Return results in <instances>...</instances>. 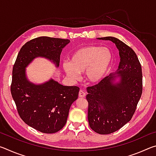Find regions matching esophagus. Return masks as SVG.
<instances>
[{
  "mask_svg": "<svg viewBox=\"0 0 156 156\" xmlns=\"http://www.w3.org/2000/svg\"><path fill=\"white\" fill-rule=\"evenodd\" d=\"M78 96H79V97H80V98H84L86 96V94L84 93V92L83 90H80V91H79V93H78Z\"/></svg>",
  "mask_w": 156,
  "mask_h": 156,
  "instance_id": "1",
  "label": "esophagus"
}]
</instances>
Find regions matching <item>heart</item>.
<instances>
[{
  "label": "heart",
  "instance_id": "obj_1",
  "mask_svg": "<svg viewBox=\"0 0 156 156\" xmlns=\"http://www.w3.org/2000/svg\"><path fill=\"white\" fill-rule=\"evenodd\" d=\"M112 60V53L108 47L88 45L76 50L71 56L70 62H64L63 68L73 80L84 72L89 82L96 83L104 77Z\"/></svg>",
  "mask_w": 156,
  "mask_h": 156
}]
</instances>
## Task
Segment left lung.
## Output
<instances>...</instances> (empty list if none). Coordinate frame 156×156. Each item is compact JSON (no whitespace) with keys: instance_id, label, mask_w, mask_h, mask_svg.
<instances>
[{"instance_id":"8db88e82","label":"left lung","mask_w":156,"mask_h":156,"mask_svg":"<svg viewBox=\"0 0 156 156\" xmlns=\"http://www.w3.org/2000/svg\"><path fill=\"white\" fill-rule=\"evenodd\" d=\"M98 38L115 43L120 56L115 73L118 74L106 76L87 87L89 126L96 133L106 135L122 128L133 117L142 93V72L138 56L127 44L112 36ZM116 75L121 81L114 84Z\"/></svg>"}]
</instances>
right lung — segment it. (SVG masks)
Listing matches in <instances>:
<instances>
[{
	"mask_svg": "<svg viewBox=\"0 0 156 156\" xmlns=\"http://www.w3.org/2000/svg\"><path fill=\"white\" fill-rule=\"evenodd\" d=\"M69 43L68 39L47 36L34 38L21 47L13 67L10 89L18 113L27 125L44 133L63 128L80 88L63 86L54 80L35 85L27 80L25 69L38 56L52 60L58 66L62 49Z\"/></svg>",
	"mask_w": 156,
	"mask_h": 156,
	"instance_id": "add662e5",
	"label": "right lung"
}]
</instances>
